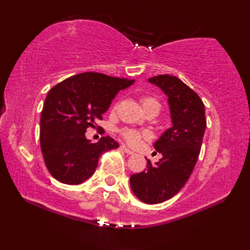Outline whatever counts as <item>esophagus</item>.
Instances as JSON below:
<instances>
[{"label":"esophagus","instance_id":"1","mask_svg":"<svg viewBox=\"0 0 250 250\" xmlns=\"http://www.w3.org/2000/svg\"><path fill=\"white\" fill-rule=\"evenodd\" d=\"M121 149L124 150L126 154H129V155H132V154H134V152H133V151H131L130 149H128V147H126L125 146H121Z\"/></svg>","mask_w":250,"mask_h":250}]
</instances>
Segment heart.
Instances as JSON below:
<instances>
[{
  "label": "heart",
  "instance_id": "heart-1",
  "mask_svg": "<svg viewBox=\"0 0 250 250\" xmlns=\"http://www.w3.org/2000/svg\"><path fill=\"white\" fill-rule=\"evenodd\" d=\"M141 104L143 108H146L152 104H159L158 101L152 98V97H143L141 99ZM121 135L130 146H137L140 143L142 139H149L151 137V133L147 132V131H138L125 128L121 130Z\"/></svg>",
  "mask_w": 250,
  "mask_h": 250
}]
</instances>
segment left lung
Listing matches in <instances>:
<instances>
[{
  "label": "left lung",
  "instance_id": "obj_1",
  "mask_svg": "<svg viewBox=\"0 0 250 250\" xmlns=\"http://www.w3.org/2000/svg\"><path fill=\"white\" fill-rule=\"evenodd\" d=\"M149 83L167 96L172 126L154 142L162 154L155 164L147 160L146 171L130 177L134 195L146 204L170 200L191 176L200 155L206 128L205 107L195 91L175 76L159 75Z\"/></svg>",
  "mask_w": 250,
  "mask_h": 250
}]
</instances>
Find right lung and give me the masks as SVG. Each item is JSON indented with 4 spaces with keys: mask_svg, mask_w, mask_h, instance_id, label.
I'll return each mask as SVG.
<instances>
[{
    "mask_svg": "<svg viewBox=\"0 0 250 250\" xmlns=\"http://www.w3.org/2000/svg\"><path fill=\"white\" fill-rule=\"evenodd\" d=\"M133 83L134 79L83 73L49 90L41 115L40 141L54 179L68 185L83 183L94 174L104 152L119 147L112 138L91 143L84 133L103 119L118 92Z\"/></svg>",
    "mask_w": 250,
    "mask_h": 250,
    "instance_id": "obj_1",
    "label": "right lung"
}]
</instances>
